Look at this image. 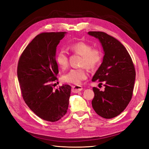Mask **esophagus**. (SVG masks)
<instances>
[{
  "label": "esophagus",
  "instance_id": "obj_1",
  "mask_svg": "<svg viewBox=\"0 0 149 149\" xmlns=\"http://www.w3.org/2000/svg\"><path fill=\"white\" fill-rule=\"evenodd\" d=\"M83 90V87L81 86H72V92L73 93H78L79 92V91H82Z\"/></svg>",
  "mask_w": 149,
  "mask_h": 149
}]
</instances>
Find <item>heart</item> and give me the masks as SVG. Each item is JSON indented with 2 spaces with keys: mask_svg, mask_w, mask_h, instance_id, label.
Instances as JSON below:
<instances>
[{
  "mask_svg": "<svg viewBox=\"0 0 149 149\" xmlns=\"http://www.w3.org/2000/svg\"><path fill=\"white\" fill-rule=\"evenodd\" d=\"M69 49L72 52L82 56L80 65L86 66L90 68H93L99 64L102 58V54L99 50L92 49L90 44L79 42L72 44ZM56 62L60 68L65 70L68 66V56L64 50H60L56 55ZM88 75V71L86 67L73 68L63 75L64 82L74 84H79Z\"/></svg>",
  "mask_w": 149,
  "mask_h": 149,
  "instance_id": "1",
  "label": "heart"
}]
</instances>
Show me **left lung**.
<instances>
[{
	"label": "left lung",
	"instance_id": "left-lung-1",
	"mask_svg": "<svg viewBox=\"0 0 149 149\" xmlns=\"http://www.w3.org/2000/svg\"><path fill=\"white\" fill-rule=\"evenodd\" d=\"M88 34L99 40L104 56L102 63L93 75L92 81L104 83V91L94 87L91 102L95 111L104 118L120 115L130 102L133 91L136 72L127 49L118 40L99 31Z\"/></svg>",
	"mask_w": 149,
	"mask_h": 149
}]
</instances>
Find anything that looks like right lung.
<instances>
[{"label": "right lung", "mask_w": 149, "mask_h": 149, "mask_svg": "<svg viewBox=\"0 0 149 149\" xmlns=\"http://www.w3.org/2000/svg\"><path fill=\"white\" fill-rule=\"evenodd\" d=\"M66 32L43 33L25 49L19 59L17 75L22 97L28 107L43 120L54 122L67 112L71 86L54 90L59 73L57 46Z\"/></svg>", "instance_id": "right-lung-1"}]
</instances>
